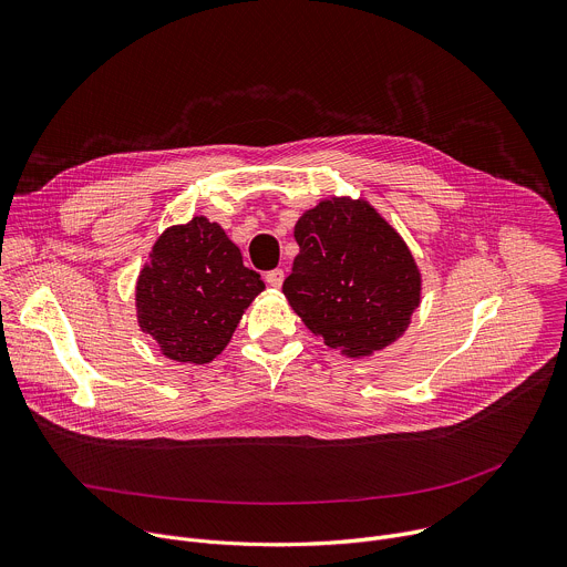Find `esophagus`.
<instances>
[{"label": "esophagus", "instance_id": "1", "mask_svg": "<svg viewBox=\"0 0 567 567\" xmlns=\"http://www.w3.org/2000/svg\"><path fill=\"white\" fill-rule=\"evenodd\" d=\"M267 282L271 285V287H282V282H285V271L282 269H274V271H269L267 274Z\"/></svg>", "mask_w": 567, "mask_h": 567}]
</instances>
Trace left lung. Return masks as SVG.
Segmentation results:
<instances>
[{
	"mask_svg": "<svg viewBox=\"0 0 567 567\" xmlns=\"http://www.w3.org/2000/svg\"><path fill=\"white\" fill-rule=\"evenodd\" d=\"M293 237L300 254L282 293L326 346L359 359L406 332L422 276L406 241L368 202H320L302 213Z\"/></svg>",
	"mask_w": 567,
	"mask_h": 567,
	"instance_id": "left-lung-1",
	"label": "left lung"
}]
</instances>
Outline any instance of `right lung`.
Wrapping results in <instances>:
<instances>
[{
  "label": "right lung",
  "instance_id": "add662e5",
  "mask_svg": "<svg viewBox=\"0 0 567 567\" xmlns=\"http://www.w3.org/2000/svg\"><path fill=\"white\" fill-rule=\"evenodd\" d=\"M265 289L224 228L206 217L171 226L154 241L136 282L138 326L179 363H208Z\"/></svg>",
  "mask_w": 567,
  "mask_h": 567
}]
</instances>
